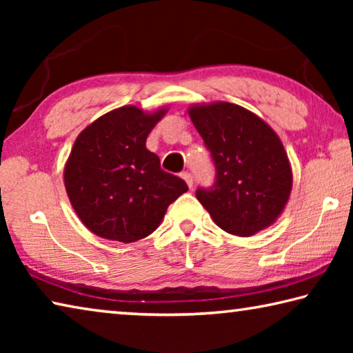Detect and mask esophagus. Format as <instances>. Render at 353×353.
Segmentation results:
<instances>
[{"label":"esophagus","mask_w":353,"mask_h":353,"mask_svg":"<svg viewBox=\"0 0 353 353\" xmlns=\"http://www.w3.org/2000/svg\"><path fill=\"white\" fill-rule=\"evenodd\" d=\"M182 179L185 182H187L190 188H193V176H191L190 172H182Z\"/></svg>","instance_id":"34e87169"}]
</instances>
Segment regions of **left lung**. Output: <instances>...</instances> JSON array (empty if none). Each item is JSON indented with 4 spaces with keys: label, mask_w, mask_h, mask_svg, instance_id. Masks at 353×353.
<instances>
[{
    "label": "left lung",
    "mask_w": 353,
    "mask_h": 353,
    "mask_svg": "<svg viewBox=\"0 0 353 353\" xmlns=\"http://www.w3.org/2000/svg\"><path fill=\"white\" fill-rule=\"evenodd\" d=\"M188 115L212 154L216 182L196 198L227 234L252 236L282 214L292 188L285 148L270 124L241 105L194 104Z\"/></svg>",
    "instance_id": "1"
}]
</instances>
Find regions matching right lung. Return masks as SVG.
<instances>
[{
    "label": "right lung",
    "mask_w": 353,
    "mask_h": 353,
    "mask_svg": "<svg viewBox=\"0 0 353 353\" xmlns=\"http://www.w3.org/2000/svg\"><path fill=\"white\" fill-rule=\"evenodd\" d=\"M168 112L124 105L94 119L77 135L63 182L79 219L105 240L134 243L157 229L166 208L188 190L160 168L146 139Z\"/></svg>",
    "instance_id": "1"
}]
</instances>
